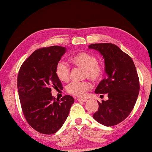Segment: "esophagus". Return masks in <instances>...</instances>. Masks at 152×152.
Returning <instances> with one entry per match:
<instances>
[{
	"instance_id": "1",
	"label": "esophagus",
	"mask_w": 152,
	"mask_h": 152,
	"mask_svg": "<svg viewBox=\"0 0 152 152\" xmlns=\"http://www.w3.org/2000/svg\"><path fill=\"white\" fill-rule=\"evenodd\" d=\"M77 100L80 101V102H86L87 101V99H85V98H78V99H77Z\"/></svg>"
}]
</instances>
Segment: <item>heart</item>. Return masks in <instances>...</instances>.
Here are the masks:
<instances>
[{"instance_id":"obj_1","label":"heart","mask_w":152,"mask_h":152,"mask_svg":"<svg viewBox=\"0 0 152 152\" xmlns=\"http://www.w3.org/2000/svg\"><path fill=\"white\" fill-rule=\"evenodd\" d=\"M72 61L78 66L85 69V76L93 81H98L103 74V68L98 64L95 56L85 52H78L72 57ZM70 66L64 60H60L56 65V74L60 80L67 82L70 79ZM92 84L89 82L73 81L69 84L66 90L68 93L78 97L84 96L91 89Z\"/></svg>"}]
</instances>
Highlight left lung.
Listing matches in <instances>:
<instances>
[{
	"instance_id": "8db88e82",
	"label": "left lung",
	"mask_w": 152,
	"mask_h": 152,
	"mask_svg": "<svg viewBox=\"0 0 152 152\" xmlns=\"http://www.w3.org/2000/svg\"><path fill=\"white\" fill-rule=\"evenodd\" d=\"M88 48L103 56L107 76L95 93L106 94L108 100L98 101L99 107L93 118L106 126L117 125L130 114L138 96L140 82L136 66L131 57L113 44H92Z\"/></svg>"
}]
</instances>
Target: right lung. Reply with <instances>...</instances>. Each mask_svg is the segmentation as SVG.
Listing matches in <instances>:
<instances>
[{"label":"right lung","instance_id":"obj_1","mask_svg":"<svg viewBox=\"0 0 152 152\" xmlns=\"http://www.w3.org/2000/svg\"><path fill=\"white\" fill-rule=\"evenodd\" d=\"M67 48L53 46L35 50L19 70L18 92L22 110L29 125L44 134H52L65 122L74 102L71 96L56 100L51 88L62 89L56 68Z\"/></svg>","mask_w":152,"mask_h":152}]
</instances>
